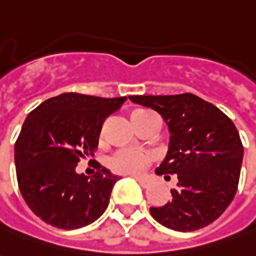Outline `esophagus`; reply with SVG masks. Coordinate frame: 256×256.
<instances>
[{
	"instance_id": "34e87169",
	"label": "esophagus",
	"mask_w": 256,
	"mask_h": 256,
	"mask_svg": "<svg viewBox=\"0 0 256 256\" xmlns=\"http://www.w3.org/2000/svg\"><path fill=\"white\" fill-rule=\"evenodd\" d=\"M134 178H136L141 187H144V188H146V187L151 184V180H150V178H146V176H134Z\"/></svg>"
}]
</instances>
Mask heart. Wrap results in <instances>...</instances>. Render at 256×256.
Segmentation results:
<instances>
[{
    "mask_svg": "<svg viewBox=\"0 0 256 256\" xmlns=\"http://www.w3.org/2000/svg\"><path fill=\"white\" fill-rule=\"evenodd\" d=\"M134 114H148L146 110H136ZM151 156L142 151L134 150H119L110 158V165L118 173L138 174L150 164Z\"/></svg>",
    "mask_w": 256,
    "mask_h": 256,
    "instance_id": "obj_1",
    "label": "heart"
}]
</instances>
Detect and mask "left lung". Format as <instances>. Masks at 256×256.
Segmentation results:
<instances>
[{
	"label": "left lung",
	"mask_w": 256,
	"mask_h": 256,
	"mask_svg": "<svg viewBox=\"0 0 256 256\" xmlns=\"http://www.w3.org/2000/svg\"><path fill=\"white\" fill-rule=\"evenodd\" d=\"M162 115L170 130L169 151L156 174L178 176L172 201L150 208L155 220L176 232L208 226L226 210L238 187L244 148L228 115L190 92L132 96Z\"/></svg>",
	"instance_id": "8db88e82"
}]
</instances>
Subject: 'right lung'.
Wrapping results in <instances>:
<instances>
[{
    "label": "right lung",
    "mask_w": 256,
    "mask_h": 256,
    "mask_svg": "<svg viewBox=\"0 0 256 256\" xmlns=\"http://www.w3.org/2000/svg\"><path fill=\"white\" fill-rule=\"evenodd\" d=\"M126 100L64 92L28 114L15 142L16 178L23 200L41 220L72 230L105 212L119 178L101 165L88 178L78 174L76 166L94 155L105 119Z\"/></svg>",
    "instance_id": "right-lung-1"
}]
</instances>
